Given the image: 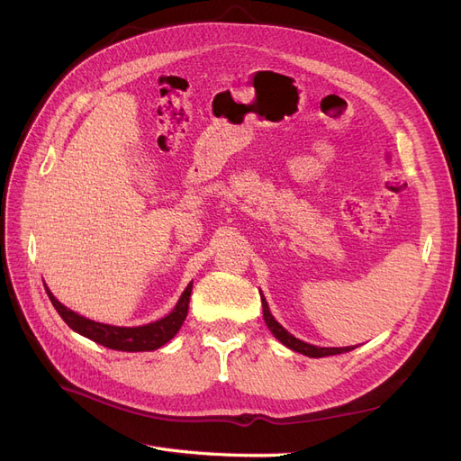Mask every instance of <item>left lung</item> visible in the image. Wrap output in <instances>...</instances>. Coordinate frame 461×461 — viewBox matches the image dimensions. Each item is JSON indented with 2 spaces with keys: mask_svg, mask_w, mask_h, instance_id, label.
<instances>
[{
  "mask_svg": "<svg viewBox=\"0 0 461 461\" xmlns=\"http://www.w3.org/2000/svg\"><path fill=\"white\" fill-rule=\"evenodd\" d=\"M261 305H263V319L265 323H267L269 330L275 334V337L281 340L285 346H288L290 350L294 352H300L303 356H310V357H325V356H337V354H344V352H350L354 350V348H319V346H313V344H308V342H302L298 340L296 337H292V334L288 330H285L281 325L276 323L275 317L271 315L269 312V305L267 302H265V298L261 296Z\"/></svg>",
  "mask_w": 461,
  "mask_h": 461,
  "instance_id": "1",
  "label": "left lung"
}]
</instances>
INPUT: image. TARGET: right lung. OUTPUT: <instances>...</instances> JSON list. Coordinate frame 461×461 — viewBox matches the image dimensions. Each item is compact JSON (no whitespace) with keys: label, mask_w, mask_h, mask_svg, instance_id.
Wrapping results in <instances>:
<instances>
[{"label":"right lung","mask_w":461,"mask_h":461,"mask_svg":"<svg viewBox=\"0 0 461 461\" xmlns=\"http://www.w3.org/2000/svg\"><path fill=\"white\" fill-rule=\"evenodd\" d=\"M190 292H192V283L186 286L183 296H180L175 310L169 315L156 321V323H148L142 327H115V325L97 323V321L86 319L75 313L73 310L65 308L61 302L55 300V296L50 290H48V296L53 303V308L58 310V313L61 315L65 323L78 334H82V337H86L105 348H111V350L149 352V350H158V348L169 342L178 332V329L183 327L188 313Z\"/></svg>","instance_id":"1"}]
</instances>
